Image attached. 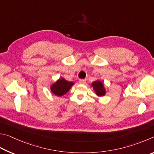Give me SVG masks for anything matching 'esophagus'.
<instances>
[{
	"label": "esophagus",
	"mask_w": 154,
	"mask_h": 154,
	"mask_svg": "<svg viewBox=\"0 0 154 154\" xmlns=\"http://www.w3.org/2000/svg\"><path fill=\"white\" fill-rule=\"evenodd\" d=\"M86 81H87V80H86V79H80L79 80V82L82 83V84H84V83L86 82Z\"/></svg>",
	"instance_id": "obj_1"
}]
</instances>
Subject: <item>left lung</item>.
<instances>
[{
    "mask_svg": "<svg viewBox=\"0 0 154 154\" xmlns=\"http://www.w3.org/2000/svg\"><path fill=\"white\" fill-rule=\"evenodd\" d=\"M94 90L98 96H103L106 93V91L103 87V85L100 81H95L92 84Z\"/></svg>",
    "mask_w": 154,
    "mask_h": 154,
    "instance_id": "left-lung-1",
    "label": "left lung"
}]
</instances>
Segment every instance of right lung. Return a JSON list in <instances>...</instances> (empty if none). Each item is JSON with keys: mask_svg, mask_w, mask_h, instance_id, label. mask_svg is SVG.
Wrapping results in <instances>:
<instances>
[{"mask_svg": "<svg viewBox=\"0 0 154 154\" xmlns=\"http://www.w3.org/2000/svg\"><path fill=\"white\" fill-rule=\"evenodd\" d=\"M74 85V83L67 81L64 79H59L57 81L56 83L51 86V91L57 96H62L68 92L72 86Z\"/></svg>", "mask_w": 154, "mask_h": 154, "instance_id": "add662e5", "label": "right lung"}]
</instances>
